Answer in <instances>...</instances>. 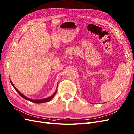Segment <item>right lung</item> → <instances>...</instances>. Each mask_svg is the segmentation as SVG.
Returning a JSON list of instances; mask_svg holds the SVG:
<instances>
[{"label": "right lung", "instance_id": "add662e5", "mask_svg": "<svg viewBox=\"0 0 134 134\" xmlns=\"http://www.w3.org/2000/svg\"><path fill=\"white\" fill-rule=\"evenodd\" d=\"M10 81H11V83L12 85L13 86V87L15 88V90L17 92H18V93L20 95V96H21L23 98L25 99V100H26L29 101H31V102H34V103H36V104H41V103H43V102H45L49 101L50 100H51V99H52V98L54 97V96L55 95V94H56V93H57V91L56 90L55 92V93H54L52 96H51L49 97H47V98H43V99H41V100H33V99L29 98H28V97H26L23 94L21 93V92H20L18 90V89H17V88L14 86V85L13 84L11 80H10Z\"/></svg>", "mask_w": 134, "mask_h": 134}]
</instances>
